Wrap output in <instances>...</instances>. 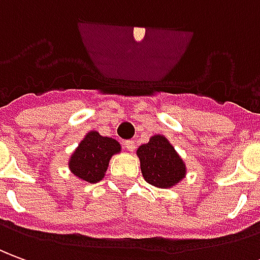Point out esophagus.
Wrapping results in <instances>:
<instances>
[{"label":"esophagus","instance_id":"obj_1","mask_svg":"<svg viewBox=\"0 0 260 260\" xmlns=\"http://www.w3.org/2000/svg\"><path fill=\"white\" fill-rule=\"evenodd\" d=\"M124 147H126L128 151L133 153L134 150H136V143H134V140H126L124 141Z\"/></svg>","mask_w":260,"mask_h":260}]
</instances>
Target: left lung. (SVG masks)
Instances as JSON below:
<instances>
[{
	"mask_svg": "<svg viewBox=\"0 0 260 260\" xmlns=\"http://www.w3.org/2000/svg\"><path fill=\"white\" fill-rule=\"evenodd\" d=\"M144 180L154 187L170 188L185 175V164L166 137L153 136L137 150Z\"/></svg>",
	"mask_w": 260,
	"mask_h": 260,
	"instance_id": "8db88e82",
	"label": "left lung"
}]
</instances>
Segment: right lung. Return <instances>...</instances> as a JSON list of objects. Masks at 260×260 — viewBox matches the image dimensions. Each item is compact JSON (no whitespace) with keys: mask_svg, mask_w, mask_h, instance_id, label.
Returning a JSON list of instances; mask_svg holds the SVG:
<instances>
[{"mask_svg":"<svg viewBox=\"0 0 260 260\" xmlns=\"http://www.w3.org/2000/svg\"><path fill=\"white\" fill-rule=\"evenodd\" d=\"M119 151V141L90 132L72 154L69 168L80 180L94 184L105 177L112 155Z\"/></svg>","mask_w":260,"mask_h":260,"instance_id":"1","label":"right lung"}]
</instances>
